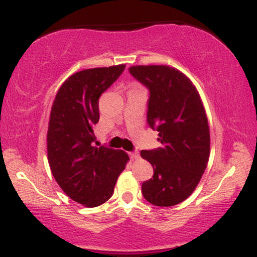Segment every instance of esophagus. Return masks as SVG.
Segmentation results:
<instances>
[{
	"instance_id": "esophagus-1",
	"label": "esophagus",
	"mask_w": 257,
	"mask_h": 257,
	"mask_svg": "<svg viewBox=\"0 0 257 257\" xmlns=\"http://www.w3.org/2000/svg\"><path fill=\"white\" fill-rule=\"evenodd\" d=\"M129 155H131V158L133 159V161H138V159L140 158V155H139L138 152H131Z\"/></svg>"
}]
</instances>
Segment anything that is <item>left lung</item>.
I'll use <instances>...</instances> for the list:
<instances>
[{
  "mask_svg": "<svg viewBox=\"0 0 257 257\" xmlns=\"http://www.w3.org/2000/svg\"><path fill=\"white\" fill-rule=\"evenodd\" d=\"M129 71L150 89L147 123L163 147L141 151L153 167L141 186L156 206L184 202L199 184L210 155L208 117L199 93L187 76L168 65H137Z\"/></svg>",
  "mask_w": 257,
  "mask_h": 257,
  "instance_id": "obj_1",
  "label": "left lung"
}]
</instances>
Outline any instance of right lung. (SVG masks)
I'll return each mask as SVG.
<instances>
[{
  "mask_svg": "<svg viewBox=\"0 0 257 257\" xmlns=\"http://www.w3.org/2000/svg\"><path fill=\"white\" fill-rule=\"evenodd\" d=\"M125 65L95 67L70 76L52 105L47 156L55 181L79 204L94 208L111 198L129 156L122 150L95 146L99 98L119 77Z\"/></svg>",
  "mask_w": 257,
  "mask_h": 257,
  "instance_id": "right-lung-1",
  "label": "right lung"
}]
</instances>
